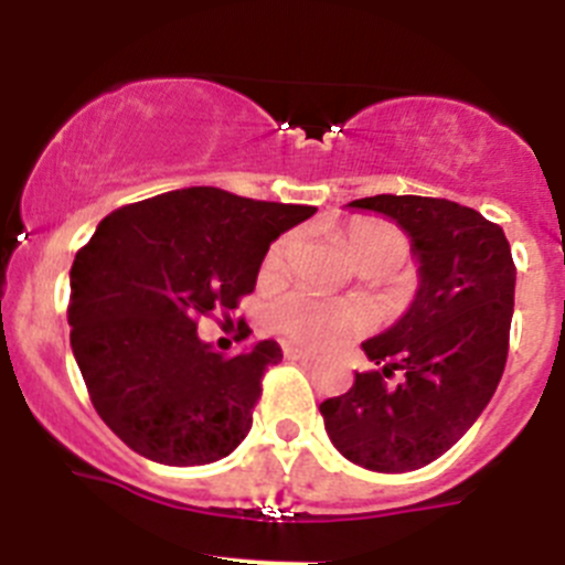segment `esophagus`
<instances>
[{
    "label": "esophagus",
    "instance_id": "obj_1",
    "mask_svg": "<svg viewBox=\"0 0 565 565\" xmlns=\"http://www.w3.org/2000/svg\"><path fill=\"white\" fill-rule=\"evenodd\" d=\"M284 356H287V360H300V362L315 360L312 351H307V348H300V345H292V342H287V345H284Z\"/></svg>",
    "mask_w": 565,
    "mask_h": 565
}]
</instances>
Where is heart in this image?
<instances>
[{"mask_svg":"<svg viewBox=\"0 0 565 565\" xmlns=\"http://www.w3.org/2000/svg\"><path fill=\"white\" fill-rule=\"evenodd\" d=\"M345 245L354 253L362 270L387 273L407 258L409 242L402 228H395L387 220L362 217L345 228ZM295 253V234L278 236L265 256V276H278L287 267ZM270 323L281 334L292 337L295 342L309 348H323L331 342L362 331L365 318L356 307L342 300L320 298L309 289H295L281 295L270 307Z\"/></svg>","mask_w":565,"mask_h":565,"instance_id":"b5f03b06","label":"heart"}]
</instances>
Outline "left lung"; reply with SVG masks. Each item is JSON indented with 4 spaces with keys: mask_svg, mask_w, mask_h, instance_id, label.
I'll return each mask as SVG.
<instances>
[{
    "mask_svg": "<svg viewBox=\"0 0 565 565\" xmlns=\"http://www.w3.org/2000/svg\"><path fill=\"white\" fill-rule=\"evenodd\" d=\"M348 205L407 231L420 284L407 315L362 342L382 371L356 373L320 415L345 460L382 473L415 471L446 455L497 393L513 320L510 242L479 211L443 198L376 194ZM393 375L399 382L390 385Z\"/></svg>",
    "mask_w": 565,
    "mask_h": 565,
    "instance_id": "8db88e82",
    "label": "left lung"
}]
</instances>
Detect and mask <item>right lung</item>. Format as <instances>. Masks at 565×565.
Here are the masks:
<instances>
[{
	"instance_id": "add662e5",
	"label": "right lung",
	"mask_w": 565,
	"mask_h": 565,
	"mask_svg": "<svg viewBox=\"0 0 565 565\" xmlns=\"http://www.w3.org/2000/svg\"><path fill=\"white\" fill-rule=\"evenodd\" d=\"M315 211L189 186L110 211L77 250L68 340L94 409L136 455L205 466L245 440L281 345L225 356L198 323L239 307L270 242Z\"/></svg>"
}]
</instances>
